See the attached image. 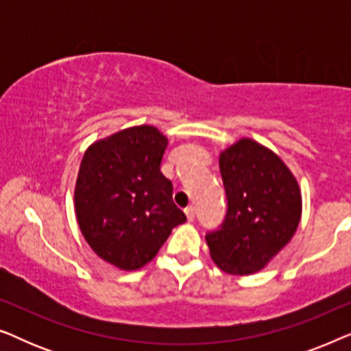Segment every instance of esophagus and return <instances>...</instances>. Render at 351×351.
<instances>
[{"label":"esophagus","mask_w":351,"mask_h":351,"mask_svg":"<svg viewBox=\"0 0 351 351\" xmlns=\"http://www.w3.org/2000/svg\"><path fill=\"white\" fill-rule=\"evenodd\" d=\"M185 214H186V219H189L190 222H193V220H195V208H193V206H189V208H185Z\"/></svg>","instance_id":"obj_1"}]
</instances>
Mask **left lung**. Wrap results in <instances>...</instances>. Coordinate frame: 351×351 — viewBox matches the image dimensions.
I'll list each match as a JSON object with an SVG mask.
<instances>
[{
	"mask_svg": "<svg viewBox=\"0 0 351 351\" xmlns=\"http://www.w3.org/2000/svg\"><path fill=\"white\" fill-rule=\"evenodd\" d=\"M227 214L206 233L210 257L230 275L262 270L294 237L302 196L297 180L271 150L241 138L220 153Z\"/></svg>",
	"mask_w": 351,
	"mask_h": 351,
	"instance_id": "obj_1",
	"label": "left lung"
}]
</instances>
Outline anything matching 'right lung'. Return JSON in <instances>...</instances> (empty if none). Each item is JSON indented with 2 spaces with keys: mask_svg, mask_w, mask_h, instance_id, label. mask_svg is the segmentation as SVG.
<instances>
[{
  "mask_svg": "<svg viewBox=\"0 0 351 351\" xmlns=\"http://www.w3.org/2000/svg\"><path fill=\"white\" fill-rule=\"evenodd\" d=\"M167 138L153 126L124 129L86 150L75 189L81 233L105 262L137 270L186 215L161 172Z\"/></svg>",
  "mask_w": 351,
  "mask_h": 351,
  "instance_id": "obj_1",
  "label": "right lung"
}]
</instances>
